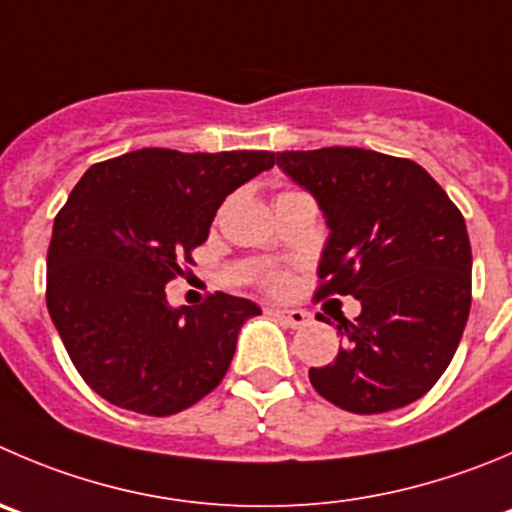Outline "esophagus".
I'll use <instances>...</instances> for the list:
<instances>
[{
    "instance_id": "esophagus-1",
    "label": "esophagus",
    "mask_w": 512,
    "mask_h": 512,
    "mask_svg": "<svg viewBox=\"0 0 512 512\" xmlns=\"http://www.w3.org/2000/svg\"><path fill=\"white\" fill-rule=\"evenodd\" d=\"M271 314L279 321H284L286 326H291V329H299V326H304L309 321V314L301 309H274Z\"/></svg>"
}]
</instances>
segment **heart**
Returning a JSON list of instances; mask_svg holds the SVG:
<instances>
[{
  "label": "heart",
  "mask_w": 512,
  "mask_h": 512,
  "mask_svg": "<svg viewBox=\"0 0 512 512\" xmlns=\"http://www.w3.org/2000/svg\"><path fill=\"white\" fill-rule=\"evenodd\" d=\"M269 284L274 286V289H281V286H284V276H279V274H276V276H271V279H269Z\"/></svg>",
  "instance_id": "1"
}]
</instances>
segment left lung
Instances as JSON below:
<instances>
[{
    "instance_id": "8db88e82",
    "label": "left lung",
    "mask_w": 512,
    "mask_h": 512,
    "mask_svg": "<svg viewBox=\"0 0 512 512\" xmlns=\"http://www.w3.org/2000/svg\"><path fill=\"white\" fill-rule=\"evenodd\" d=\"M276 165L319 206L329 236L319 296H354L339 319L344 347L311 367L316 392L357 415L420 399L455 357L470 314L467 226L422 165L362 148L276 153Z\"/></svg>"
}]
</instances>
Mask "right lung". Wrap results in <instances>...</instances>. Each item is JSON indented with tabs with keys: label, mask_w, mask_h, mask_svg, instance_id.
<instances>
[{
	"label": "right lung",
	"mask_w": 512,
	"mask_h": 512,
	"mask_svg": "<svg viewBox=\"0 0 512 512\" xmlns=\"http://www.w3.org/2000/svg\"><path fill=\"white\" fill-rule=\"evenodd\" d=\"M266 150L143 148L87 170L57 213L47 309L72 364L110 405L168 417L218 387L259 304L221 294L170 306L226 196L274 168Z\"/></svg>",
	"instance_id": "add662e5"
}]
</instances>
